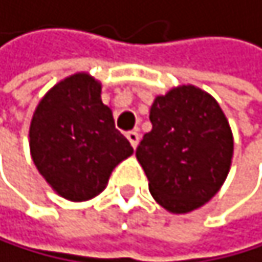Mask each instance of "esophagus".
<instances>
[{"mask_svg":"<svg viewBox=\"0 0 262 262\" xmlns=\"http://www.w3.org/2000/svg\"><path fill=\"white\" fill-rule=\"evenodd\" d=\"M126 138H128V141L131 142V145H133L134 148L138 147V144H139V139H141V136H139V131H138V129L128 131V133H126Z\"/></svg>","mask_w":262,"mask_h":262,"instance_id":"34e87169","label":"esophagus"}]
</instances>
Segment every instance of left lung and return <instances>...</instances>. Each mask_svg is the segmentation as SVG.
<instances>
[{
  "instance_id": "8db88e82",
  "label": "left lung",
  "mask_w": 262,
  "mask_h": 262,
  "mask_svg": "<svg viewBox=\"0 0 262 262\" xmlns=\"http://www.w3.org/2000/svg\"><path fill=\"white\" fill-rule=\"evenodd\" d=\"M152 131L136 157L152 197L171 213H189L223 186L232 162L234 139L216 100L195 86L158 96L150 108Z\"/></svg>"
}]
</instances>
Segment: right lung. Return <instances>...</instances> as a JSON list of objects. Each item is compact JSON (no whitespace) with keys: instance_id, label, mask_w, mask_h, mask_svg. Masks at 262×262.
<instances>
[{"instance_id":"obj_1","label":"right lung","mask_w":262,"mask_h":262,"mask_svg":"<svg viewBox=\"0 0 262 262\" xmlns=\"http://www.w3.org/2000/svg\"><path fill=\"white\" fill-rule=\"evenodd\" d=\"M30 150L52 189L67 200L83 202L105 189L133 147L102 104L100 84L76 73L41 99L30 124Z\"/></svg>"}]
</instances>
